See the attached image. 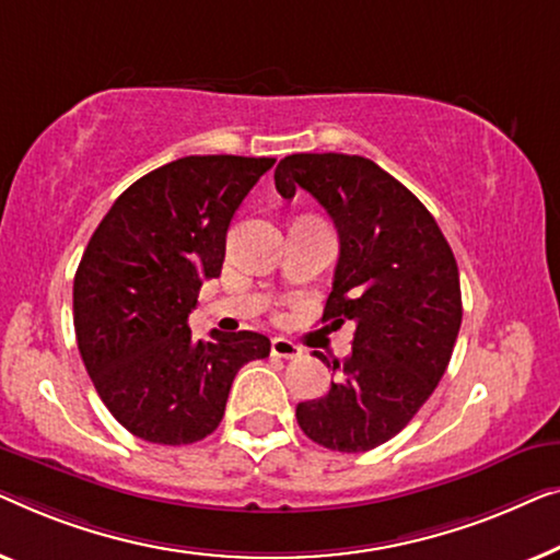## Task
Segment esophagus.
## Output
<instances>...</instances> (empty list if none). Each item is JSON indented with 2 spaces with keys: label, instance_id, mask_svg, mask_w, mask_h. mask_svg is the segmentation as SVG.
Wrapping results in <instances>:
<instances>
[{
  "label": "esophagus",
  "instance_id": "obj_1",
  "mask_svg": "<svg viewBox=\"0 0 560 560\" xmlns=\"http://www.w3.org/2000/svg\"><path fill=\"white\" fill-rule=\"evenodd\" d=\"M271 355L283 358V360H294V358L302 355V348H299V345H294L291 340H287V337H273V340H271Z\"/></svg>",
  "mask_w": 560,
  "mask_h": 560
}]
</instances>
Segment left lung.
<instances>
[{"label":"left lung","instance_id":"obj_1","mask_svg":"<svg viewBox=\"0 0 560 560\" xmlns=\"http://www.w3.org/2000/svg\"><path fill=\"white\" fill-rule=\"evenodd\" d=\"M277 190L302 187L340 235L332 291L322 322L355 325L352 352L327 362L340 377L327 396L296 406L306 436L358 454L393 439L427 404L452 360L462 325L454 254L416 195L358 154H289Z\"/></svg>","mask_w":560,"mask_h":560}]
</instances>
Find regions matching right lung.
<instances>
[{
  "label": "right lung",
  "mask_w": 560,
  "mask_h": 560,
  "mask_svg": "<svg viewBox=\"0 0 560 560\" xmlns=\"http://www.w3.org/2000/svg\"><path fill=\"white\" fill-rule=\"evenodd\" d=\"M271 156H183L119 195L78 264L73 325L101 400L126 431L183 446L218 429L233 377L269 358L258 332L195 340L205 279L220 277L228 225Z\"/></svg>",
  "instance_id": "add662e5"
}]
</instances>
